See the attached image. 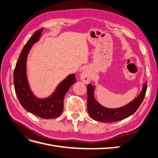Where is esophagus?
<instances>
[{
    "mask_svg": "<svg viewBox=\"0 0 158 158\" xmlns=\"http://www.w3.org/2000/svg\"><path fill=\"white\" fill-rule=\"evenodd\" d=\"M80 79L85 84H88L91 80V74L88 69H85L80 75Z\"/></svg>",
    "mask_w": 158,
    "mask_h": 158,
    "instance_id": "esophagus-1",
    "label": "esophagus"
}]
</instances>
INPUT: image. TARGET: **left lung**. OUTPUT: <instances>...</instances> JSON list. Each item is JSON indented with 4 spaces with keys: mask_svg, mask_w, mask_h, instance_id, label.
Returning a JSON list of instances; mask_svg holds the SVG:
<instances>
[{
    "mask_svg": "<svg viewBox=\"0 0 158 158\" xmlns=\"http://www.w3.org/2000/svg\"><path fill=\"white\" fill-rule=\"evenodd\" d=\"M94 89L90 84L87 85V107L89 116L94 120L103 123H113L121 121L135 113L145 97L147 83L143 85L142 90L137 98L126 106L117 109L104 107L94 98Z\"/></svg>",
    "mask_w": 158,
    "mask_h": 158,
    "instance_id": "1",
    "label": "left lung"
}]
</instances>
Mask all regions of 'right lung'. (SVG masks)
Wrapping results in <instances>:
<instances>
[{
  "label": "right lung",
  "mask_w": 158,
  "mask_h": 158,
  "mask_svg": "<svg viewBox=\"0 0 158 158\" xmlns=\"http://www.w3.org/2000/svg\"><path fill=\"white\" fill-rule=\"evenodd\" d=\"M42 30L41 28L36 31L23 47L14 69V85L19 102L26 111L43 118H55L63 113L65 94L76 82V77L74 74H70L49 98L39 99L32 94L26 78V60L31 46L39 40Z\"/></svg>",
  "instance_id": "obj_1"
}]
</instances>
